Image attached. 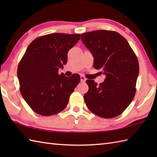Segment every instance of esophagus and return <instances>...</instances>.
Returning <instances> with one entry per match:
<instances>
[{
    "label": "esophagus",
    "mask_w": 157,
    "mask_h": 157,
    "mask_svg": "<svg viewBox=\"0 0 157 157\" xmlns=\"http://www.w3.org/2000/svg\"><path fill=\"white\" fill-rule=\"evenodd\" d=\"M80 80H81V82H85L86 80V78H85L84 76L81 75L80 76Z\"/></svg>",
    "instance_id": "esophagus-1"
}]
</instances>
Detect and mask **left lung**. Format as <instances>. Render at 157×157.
Segmentation results:
<instances>
[{
	"instance_id": "left-lung-1",
	"label": "left lung",
	"mask_w": 157,
	"mask_h": 157,
	"mask_svg": "<svg viewBox=\"0 0 157 157\" xmlns=\"http://www.w3.org/2000/svg\"><path fill=\"white\" fill-rule=\"evenodd\" d=\"M82 41L94 57V68L106 75L99 85L86 80L84 94L90 111L103 118L119 115L134 97L139 74L137 57L128 42L119 33L96 30L82 34Z\"/></svg>"
}]
</instances>
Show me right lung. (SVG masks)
I'll return each mask as SVG.
<instances>
[{"label":"right lung","mask_w":157,"mask_h":157,"mask_svg":"<svg viewBox=\"0 0 157 157\" xmlns=\"http://www.w3.org/2000/svg\"><path fill=\"white\" fill-rule=\"evenodd\" d=\"M81 34L54 33L35 39L29 44L17 68L20 92L30 108L39 115L50 116L64 109L69 96L80 82L75 73L59 74L67 62V52Z\"/></svg>","instance_id":"1"}]
</instances>
